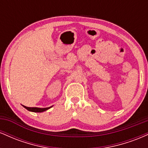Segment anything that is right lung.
I'll use <instances>...</instances> for the list:
<instances>
[{
  "instance_id": "obj_1",
  "label": "right lung",
  "mask_w": 148,
  "mask_h": 148,
  "mask_svg": "<svg viewBox=\"0 0 148 148\" xmlns=\"http://www.w3.org/2000/svg\"><path fill=\"white\" fill-rule=\"evenodd\" d=\"M24 108H26L27 110H28V111H32V112H37V113H40V112H43V111H47V110H48L49 108H50L51 107H49V108H36V107H26L25 106H23Z\"/></svg>"
}]
</instances>
